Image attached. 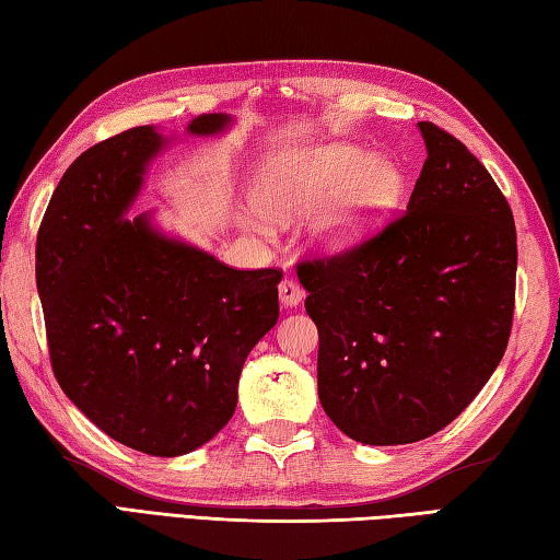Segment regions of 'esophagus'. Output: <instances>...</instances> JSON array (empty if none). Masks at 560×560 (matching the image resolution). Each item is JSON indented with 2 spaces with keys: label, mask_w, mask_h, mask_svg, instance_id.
Segmentation results:
<instances>
[{
  "label": "esophagus",
  "mask_w": 560,
  "mask_h": 560,
  "mask_svg": "<svg viewBox=\"0 0 560 560\" xmlns=\"http://www.w3.org/2000/svg\"><path fill=\"white\" fill-rule=\"evenodd\" d=\"M303 289L293 279H283L279 283V301L283 308H295V305L303 301Z\"/></svg>",
  "instance_id": "34e87169"
}]
</instances>
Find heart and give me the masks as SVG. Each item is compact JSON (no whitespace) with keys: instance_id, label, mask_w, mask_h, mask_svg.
Here are the masks:
<instances>
[{"instance_id":"1","label":"heart","mask_w":560,"mask_h":560,"mask_svg":"<svg viewBox=\"0 0 560 560\" xmlns=\"http://www.w3.org/2000/svg\"><path fill=\"white\" fill-rule=\"evenodd\" d=\"M257 206L245 223L265 233L269 218L291 221L308 213L305 237L325 257L354 252L378 235L408 194V172L393 155H371L359 142H325L259 162L252 184Z\"/></svg>"}]
</instances>
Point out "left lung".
Instances as JSON below:
<instances>
[{"label":"left lung","instance_id":"8db88e82","mask_svg":"<svg viewBox=\"0 0 560 560\" xmlns=\"http://www.w3.org/2000/svg\"><path fill=\"white\" fill-rule=\"evenodd\" d=\"M418 128L427 160L405 215L354 252L299 265L323 410L369 446L454 422L512 330L517 233L505 196L462 140Z\"/></svg>","mask_w":560,"mask_h":560}]
</instances>
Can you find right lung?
Listing matches in <instances>:
<instances>
[{
	"label": "right lung",
	"mask_w": 560,
	"mask_h": 560,
	"mask_svg": "<svg viewBox=\"0 0 560 560\" xmlns=\"http://www.w3.org/2000/svg\"><path fill=\"white\" fill-rule=\"evenodd\" d=\"M228 114L189 120L221 136ZM177 136L130 128L77 158L52 191L36 243V287L55 378L112 440L182 456L233 418L237 381L279 320L281 271L230 269L167 233L155 211L128 218Z\"/></svg>",
	"instance_id": "right-lung-1"
}]
</instances>
